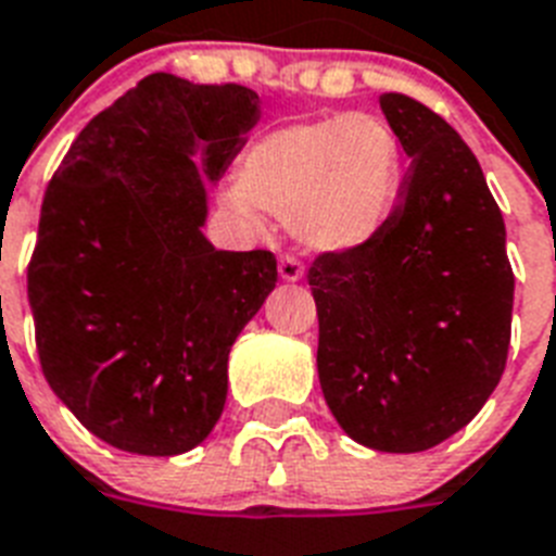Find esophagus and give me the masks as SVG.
<instances>
[{
    "label": "esophagus",
    "instance_id": "esophagus-1",
    "mask_svg": "<svg viewBox=\"0 0 556 556\" xmlns=\"http://www.w3.org/2000/svg\"><path fill=\"white\" fill-rule=\"evenodd\" d=\"M278 273H281L283 281L295 283V281H301V278H304V264H301L295 255H283L281 264H278Z\"/></svg>",
    "mask_w": 556,
    "mask_h": 556
}]
</instances>
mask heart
Masks as SVG:
<instances>
[{
	"instance_id": "b5f03b06",
	"label": "heart",
	"mask_w": 556,
	"mask_h": 556,
	"mask_svg": "<svg viewBox=\"0 0 556 556\" xmlns=\"http://www.w3.org/2000/svg\"><path fill=\"white\" fill-rule=\"evenodd\" d=\"M407 160L379 114L339 111L273 128L243 154L226 206L287 217L315 252H358L381 241L404 198Z\"/></svg>"
}]
</instances>
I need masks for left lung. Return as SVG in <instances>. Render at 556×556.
I'll return each mask as SVG.
<instances>
[{"instance_id":"8db88e82","label":"left lung","mask_w":556,"mask_h":556,"mask_svg":"<svg viewBox=\"0 0 556 556\" xmlns=\"http://www.w3.org/2000/svg\"><path fill=\"white\" fill-rule=\"evenodd\" d=\"M381 111L410 157L381 241L309 266L318 381L358 445L419 454L468 425L503 379L514 273L505 220L465 140L407 94Z\"/></svg>"}]
</instances>
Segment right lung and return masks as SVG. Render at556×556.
<instances>
[{
  "mask_svg": "<svg viewBox=\"0 0 556 556\" xmlns=\"http://www.w3.org/2000/svg\"><path fill=\"white\" fill-rule=\"evenodd\" d=\"M252 88L149 74L100 111L53 172L28 264L37 353L62 404L140 456L192 451L226 402L238 332L275 290L266 250L203 238L257 123Z\"/></svg>",
  "mask_w": 556,
  "mask_h": 556,
  "instance_id": "right-lung-1",
  "label": "right lung"
}]
</instances>
